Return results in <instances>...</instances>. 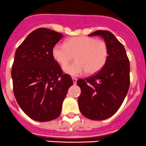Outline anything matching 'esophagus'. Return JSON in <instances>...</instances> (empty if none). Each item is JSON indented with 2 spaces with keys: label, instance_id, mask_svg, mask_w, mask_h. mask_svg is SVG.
Returning <instances> with one entry per match:
<instances>
[{
  "label": "esophagus",
  "instance_id": "obj_1",
  "mask_svg": "<svg viewBox=\"0 0 146 146\" xmlns=\"http://www.w3.org/2000/svg\"><path fill=\"white\" fill-rule=\"evenodd\" d=\"M72 80H73V82H74V84H75L76 82H77V78H75V77H72Z\"/></svg>",
  "mask_w": 146,
  "mask_h": 146
}]
</instances>
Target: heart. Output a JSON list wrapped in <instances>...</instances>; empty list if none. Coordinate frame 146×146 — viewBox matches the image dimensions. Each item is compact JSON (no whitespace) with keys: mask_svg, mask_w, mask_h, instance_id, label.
<instances>
[{"mask_svg":"<svg viewBox=\"0 0 146 146\" xmlns=\"http://www.w3.org/2000/svg\"><path fill=\"white\" fill-rule=\"evenodd\" d=\"M108 47L105 42L90 36L69 38L64 44H56L52 49L54 60L64 66L73 56L76 61L64 68L66 73L78 76L84 73L94 74L103 68L108 58Z\"/></svg>","mask_w":146,"mask_h":146,"instance_id":"obj_1","label":"heart"}]
</instances>
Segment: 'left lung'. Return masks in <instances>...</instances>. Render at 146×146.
Listing matches in <instances>:
<instances>
[{"mask_svg":"<svg viewBox=\"0 0 146 146\" xmlns=\"http://www.w3.org/2000/svg\"><path fill=\"white\" fill-rule=\"evenodd\" d=\"M88 36H99L108 47V58L101 71L79 79L80 110L86 118L102 121L111 117L123 103L130 83V67L123 45L108 31H96Z\"/></svg>","mask_w":146,"mask_h":146,"instance_id":"8db88e82","label":"left lung"}]
</instances>
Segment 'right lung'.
I'll return each mask as SVG.
<instances>
[{
	"mask_svg": "<svg viewBox=\"0 0 146 146\" xmlns=\"http://www.w3.org/2000/svg\"><path fill=\"white\" fill-rule=\"evenodd\" d=\"M63 34L40 28L28 35L17 47L11 67L13 91L23 112L41 122L57 118L72 77L64 74L54 60L52 49Z\"/></svg>",
	"mask_w": 146,
	"mask_h": 146,
	"instance_id": "right-lung-1",
	"label": "right lung"
}]
</instances>
